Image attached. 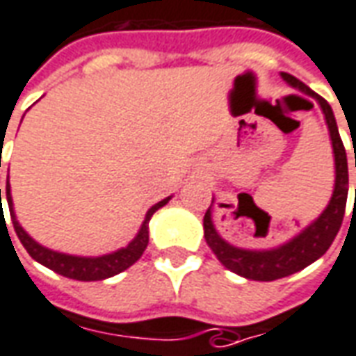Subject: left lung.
<instances>
[{
    "label": "left lung",
    "instance_id": "1",
    "mask_svg": "<svg viewBox=\"0 0 356 356\" xmlns=\"http://www.w3.org/2000/svg\"><path fill=\"white\" fill-rule=\"evenodd\" d=\"M282 79L287 84H291L293 88L314 98L318 106L322 108L325 125L330 131V138H332V148H334L335 185L330 204L325 206V210L318 216L316 220L300 231L297 237H293L280 247L268 248V250H248V248L233 247L225 238H221L220 233L213 227L212 204H210V208L204 213V238H206L208 247L212 248L213 254L218 256V260L227 270L235 272L237 275H243L247 280H254V282H273L280 277H287L291 273L300 272L302 268L316 262L320 256H324L325 250L334 243L339 227H341L345 206H347V193H349L347 154H345V146L341 143V136L337 131V123H335L334 111L330 108V104L322 96H318L316 92L310 90L307 84L300 83L299 79H295L293 74L282 73ZM254 223L256 235L264 233L266 227H268V225H260L256 220Z\"/></svg>",
    "mask_w": 356,
    "mask_h": 356
}]
</instances>
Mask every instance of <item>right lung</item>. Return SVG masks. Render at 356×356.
I'll use <instances>...</instances> for the list:
<instances>
[{"label":"right lung","mask_w":356,"mask_h":356,"mask_svg":"<svg viewBox=\"0 0 356 356\" xmlns=\"http://www.w3.org/2000/svg\"><path fill=\"white\" fill-rule=\"evenodd\" d=\"M5 191H7V204H9V213H11L15 233H17V237L21 238L22 247L26 248V252L42 266L54 270V272L59 273V275H65V277H71V280H79V282H100V280H106V277H111V275H118V273H121L123 270H127V268H131V266L135 264L136 260L143 256L146 247H148V221H150V218H152L156 210H160L161 206H165V204L171 200V196H168V198H163V200H160L158 204H154L152 208L146 212V218H144L143 225H140V229L136 233V237L133 238L127 247L119 248L115 252L104 256H73L42 247V245L36 243L26 231L22 229L21 223L17 221V216H15L13 210V198H11L9 175H7V186H5Z\"/></svg>","instance_id":"add662e5"}]
</instances>
